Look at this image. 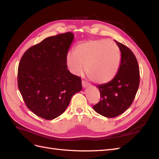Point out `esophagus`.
<instances>
[{"label": "esophagus", "instance_id": "1", "mask_svg": "<svg viewBox=\"0 0 159 159\" xmlns=\"http://www.w3.org/2000/svg\"><path fill=\"white\" fill-rule=\"evenodd\" d=\"M81 84H82V87L84 88H88V86H89V84L87 82H85V81H82V82H81Z\"/></svg>", "mask_w": 159, "mask_h": 159}]
</instances>
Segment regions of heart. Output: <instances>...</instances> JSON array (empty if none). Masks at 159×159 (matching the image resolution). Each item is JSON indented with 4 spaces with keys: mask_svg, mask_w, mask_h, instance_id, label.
Segmentation results:
<instances>
[{
    "mask_svg": "<svg viewBox=\"0 0 159 159\" xmlns=\"http://www.w3.org/2000/svg\"><path fill=\"white\" fill-rule=\"evenodd\" d=\"M66 62L72 74H81L85 66L86 74L91 81L97 84H105L117 74L121 64V52L111 40H90L79 44L74 53H68Z\"/></svg>",
    "mask_w": 159,
    "mask_h": 159,
    "instance_id": "b5f03b06",
    "label": "heart"
}]
</instances>
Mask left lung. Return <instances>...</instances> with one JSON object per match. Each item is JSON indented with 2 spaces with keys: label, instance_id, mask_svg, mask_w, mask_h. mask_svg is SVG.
<instances>
[{
  "label": "left lung",
  "instance_id": "8db88e82",
  "mask_svg": "<svg viewBox=\"0 0 159 159\" xmlns=\"http://www.w3.org/2000/svg\"><path fill=\"white\" fill-rule=\"evenodd\" d=\"M121 51V59L116 76L105 84L98 85L101 101L93 107L95 111L108 118H113L131 106L139 85V68L132 51L115 40Z\"/></svg>",
  "mask_w": 159,
  "mask_h": 159
}]
</instances>
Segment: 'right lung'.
<instances>
[{
  "mask_svg": "<svg viewBox=\"0 0 159 159\" xmlns=\"http://www.w3.org/2000/svg\"><path fill=\"white\" fill-rule=\"evenodd\" d=\"M74 34L45 38L23 54L18 66V89L27 107L38 117L54 119L63 113L81 80L67 69L66 59Z\"/></svg>",
  "mask_w": 159,
  "mask_h": 159,
  "instance_id": "add662e5",
  "label": "right lung"
}]
</instances>
